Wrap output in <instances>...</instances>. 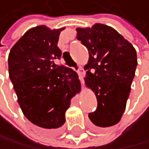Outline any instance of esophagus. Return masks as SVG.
I'll list each match as a JSON object with an SVG mask.
<instances>
[{"label":"esophagus","mask_w":149,"mask_h":149,"mask_svg":"<svg viewBox=\"0 0 149 149\" xmlns=\"http://www.w3.org/2000/svg\"><path fill=\"white\" fill-rule=\"evenodd\" d=\"M77 74L79 75V79L81 81V83H84V74H85V71L83 68H79V70L77 71Z\"/></svg>","instance_id":"1"}]
</instances>
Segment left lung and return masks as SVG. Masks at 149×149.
Here are the masks:
<instances>
[{
	"label": "left lung",
	"mask_w": 149,
	"mask_h": 149,
	"mask_svg": "<svg viewBox=\"0 0 149 149\" xmlns=\"http://www.w3.org/2000/svg\"><path fill=\"white\" fill-rule=\"evenodd\" d=\"M76 38L88 48L84 80L98 102L88 118L95 128L114 126L126 108L137 66L136 50L114 28L102 23L76 28Z\"/></svg>",
	"instance_id": "obj_1"
}]
</instances>
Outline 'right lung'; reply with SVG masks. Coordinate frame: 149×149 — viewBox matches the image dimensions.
I'll list each match as a JSON object with an SVG mask.
<instances>
[{
    "instance_id": "add662e5",
    "label": "right lung",
    "mask_w": 149,
    "mask_h": 149,
    "mask_svg": "<svg viewBox=\"0 0 149 149\" xmlns=\"http://www.w3.org/2000/svg\"><path fill=\"white\" fill-rule=\"evenodd\" d=\"M61 29L45 25L31 28L13 45L8 56V72L24 116L44 130H55L65 122L72 98L80 91L74 70L58 66Z\"/></svg>"
}]
</instances>
